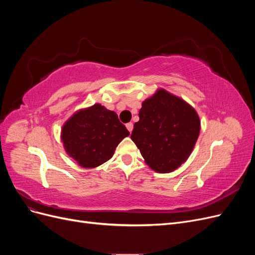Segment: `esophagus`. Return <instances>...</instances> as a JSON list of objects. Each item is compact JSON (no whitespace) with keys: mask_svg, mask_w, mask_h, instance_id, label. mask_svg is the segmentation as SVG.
Returning <instances> with one entry per match:
<instances>
[{"mask_svg":"<svg viewBox=\"0 0 255 255\" xmlns=\"http://www.w3.org/2000/svg\"><path fill=\"white\" fill-rule=\"evenodd\" d=\"M126 127H127V128H128V130L129 133L132 132V129H133V123H132V122H128V123H127Z\"/></svg>","mask_w":255,"mask_h":255,"instance_id":"esophagus-1","label":"esophagus"}]
</instances>
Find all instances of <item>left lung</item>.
Masks as SVG:
<instances>
[{
    "instance_id": "obj_1",
    "label": "left lung",
    "mask_w": 255,
    "mask_h": 255,
    "mask_svg": "<svg viewBox=\"0 0 255 255\" xmlns=\"http://www.w3.org/2000/svg\"><path fill=\"white\" fill-rule=\"evenodd\" d=\"M130 138L154 171L167 173L188 158L200 133L196 111L160 89L142 102Z\"/></svg>"
}]
</instances>
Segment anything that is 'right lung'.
<instances>
[{"label":"right lung","mask_w":255,"mask_h":255,"mask_svg":"<svg viewBox=\"0 0 255 255\" xmlns=\"http://www.w3.org/2000/svg\"><path fill=\"white\" fill-rule=\"evenodd\" d=\"M128 135L117 114L100 104L73 115L61 130L69 156L84 168H95L109 160L116 146Z\"/></svg>","instance_id":"right-lung-1"}]
</instances>
